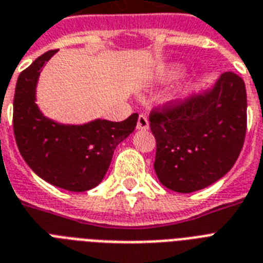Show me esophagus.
<instances>
[{
    "mask_svg": "<svg viewBox=\"0 0 263 263\" xmlns=\"http://www.w3.org/2000/svg\"><path fill=\"white\" fill-rule=\"evenodd\" d=\"M148 120H147V117L144 115H139L138 117V124H136V128H138L139 131H146L148 129Z\"/></svg>",
    "mask_w": 263,
    "mask_h": 263,
    "instance_id": "34e87169",
    "label": "esophagus"
}]
</instances>
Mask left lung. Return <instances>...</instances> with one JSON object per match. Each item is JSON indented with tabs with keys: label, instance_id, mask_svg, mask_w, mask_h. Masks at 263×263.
I'll return each instance as SVG.
<instances>
[{
	"label": "left lung",
	"instance_id": "obj_1",
	"mask_svg": "<svg viewBox=\"0 0 263 263\" xmlns=\"http://www.w3.org/2000/svg\"><path fill=\"white\" fill-rule=\"evenodd\" d=\"M247 124L245 82L223 72L211 89L150 113L154 168L170 191L192 193L226 176L242 151Z\"/></svg>",
	"mask_w": 263,
	"mask_h": 263
}]
</instances>
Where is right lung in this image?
<instances>
[{
	"label": "right lung",
	"mask_w": 263,
	"mask_h": 263,
	"mask_svg": "<svg viewBox=\"0 0 263 263\" xmlns=\"http://www.w3.org/2000/svg\"><path fill=\"white\" fill-rule=\"evenodd\" d=\"M47 51L17 78L13 100V131L21 157L33 172L54 186L70 192L93 189L105 177L119 143L134 132L138 113L124 121L93 120L82 125L61 124L40 112L36 85Z\"/></svg>",
	"instance_id": "right-lung-1"
}]
</instances>
